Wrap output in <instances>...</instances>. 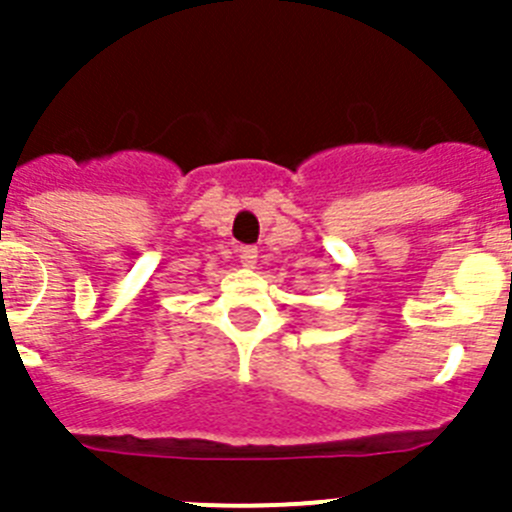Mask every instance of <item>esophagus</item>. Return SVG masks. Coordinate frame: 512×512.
<instances>
[{
    "label": "esophagus",
    "instance_id": "obj_1",
    "mask_svg": "<svg viewBox=\"0 0 512 512\" xmlns=\"http://www.w3.org/2000/svg\"><path fill=\"white\" fill-rule=\"evenodd\" d=\"M256 264H259V251L256 248H241V266H246V269H256Z\"/></svg>",
    "mask_w": 512,
    "mask_h": 512
}]
</instances>
